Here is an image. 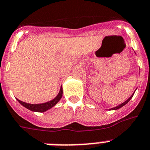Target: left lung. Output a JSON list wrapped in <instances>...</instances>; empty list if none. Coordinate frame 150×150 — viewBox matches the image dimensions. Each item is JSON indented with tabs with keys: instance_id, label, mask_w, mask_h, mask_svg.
<instances>
[{
	"instance_id": "8db88e82",
	"label": "left lung",
	"mask_w": 150,
	"mask_h": 150,
	"mask_svg": "<svg viewBox=\"0 0 150 150\" xmlns=\"http://www.w3.org/2000/svg\"><path fill=\"white\" fill-rule=\"evenodd\" d=\"M135 93V92H134ZM134 93H133V94H132L131 96L129 97V98L127 99V100H126V101H124V103H122V104H120V105H118V106H117V107H115V108H111V109H110V110H117V109H119V108H122V107L123 106H124V105H125V104H127L128 102H129V100H131V98H133V94H134Z\"/></svg>"
}]
</instances>
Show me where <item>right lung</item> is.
<instances>
[{
  "label": "right lung",
  "mask_w": 150,
  "mask_h": 150,
  "mask_svg": "<svg viewBox=\"0 0 150 150\" xmlns=\"http://www.w3.org/2000/svg\"><path fill=\"white\" fill-rule=\"evenodd\" d=\"M62 93H63V91H62V87L61 86L59 92V94H57V96H56L55 98L50 100V101H48V102L42 103V104H29V103L21 101V100H18V99H17V100H18L19 103H20L21 105H23L24 108L29 109L30 110L42 113V112L46 111V110H48L49 109H50V108H52V107L55 106V105L59 101L60 99L62 98Z\"/></svg>",
  "instance_id": "right-lung-1"
}]
</instances>
